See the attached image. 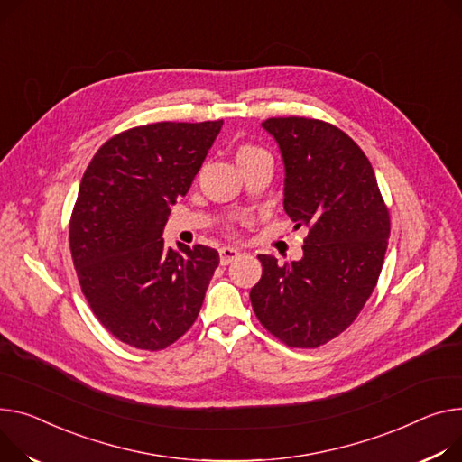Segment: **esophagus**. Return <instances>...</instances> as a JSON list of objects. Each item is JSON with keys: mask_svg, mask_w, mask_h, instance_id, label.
I'll return each instance as SVG.
<instances>
[{"mask_svg": "<svg viewBox=\"0 0 462 462\" xmlns=\"http://www.w3.org/2000/svg\"><path fill=\"white\" fill-rule=\"evenodd\" d=\"M239 256H241V251H237V249H234V247H223V249L219 251V258H221V263H223V265H228L230 262L237 260Z\"/></svg>", "mask_w": 462, "mask_h": 462, "instance_id": "esophagus-1", "label": "esophagus"}]
</instances>
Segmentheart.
Masks as SVG:
<instances>
[{"instance_id":"1","label":"heart","mask_w":462,"mask_h":462,"mask_svg":"<svg viewBox=\"0 0 462 462\" xmlns=\"http://www.w3.org/2000/svg\"><path fill=\"white\" fill-rule=\"evenodd\" d=\"M260 153H265L262 148L254 146V144H241L237 150H236V162H245V160H251L254 156H260Z\"/></svg>"}]
</instances>
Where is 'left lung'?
<instances>
[{
  "label": "left lung",
  "instance_id": "left-lung-1",
  "mask_svg": "<svg viewBox=\"0 0 462 462\" xmlns=\"http://www.w3.org/2000/svg\"><path fill=\"white\" fill-rule=\"evenodd\" d=\"M262 126L282 153L284 209L309 236L299 262L258 256L253 310L286 346L314 349L342 334L370 299L390 213L370 160L340 128L304 116L267 118Z\"/></svg>",
  "mask_w": 462,
  "mask_h": 462
}]
</instances>
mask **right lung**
Segmentation results:
<instances>
[{
	"instance_id": "right-lung-1",
	"label": "right lung",
	"mask_w": 462,
	"mask_h": 462,
	"mask_svg": "<svg viewBox=\"0 0 462 462\" xmlns=\"http://www.w3.org/2000/svg\"><path fill=\"white\" fill-rule=\"evenodd\" d=\"M223 120L122 132L90 160L70 217V253L92 314L132 347L160 351L195 323L219 265L204 245L165 247L171 206L202 167Z\"/></svg>"
}]
</instances>
